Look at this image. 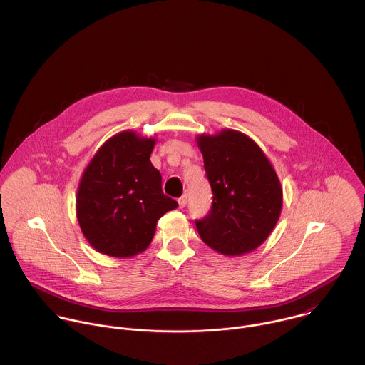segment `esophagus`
<instances>
[{"mask_svg": "<svg viewBox=\"0 0 365 365\" xmlns=\"http://www.w3.org/2000/svg\"><path fill=\"white\" fill-rule=\"evenodd\" d=\"M187 202H188V197H187V195H182L181 198H178V205H180V208H185V207H187Z\"/></svg>", "mask_w": 365, "mask_h": 365, "instance_id": "1", "label": "esophagus"}]
</instances>
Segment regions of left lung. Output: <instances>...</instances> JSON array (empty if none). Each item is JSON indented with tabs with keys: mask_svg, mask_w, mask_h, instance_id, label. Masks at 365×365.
<instances>
[{
	"mask_svg": "<svg viewBox=\"0 0 365 365\" xmlns=\"http://www.w3.org/2000/svg\"><path fill=\"white\" fill-rule=\"evenodd\" d=\"M197 145L213 194L209 215L195 222L201 239L225 256L257 249L282 208V188L271 161L253 139L233 129L198 135Z\"/></svg>",
	"mask_w": 365,
	"mask_h": 365,
	"instance_id": "obj_1",
	"label": "left lung"
}]
</instances>
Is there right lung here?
Listing matches in <instances>:
<instances>
[{
    "label": "right lung",
    "instance_id": "obj_1",
    "mask_svg": "<svg viewBox=\"0 0 365 365\" xmlns=\"http://www.w3.org/2000/svg\"><path fill=\"white\" fill-rule=\"evenodd\" d=\"M155 138L123 130L109 138L86 167L77 195V220L88 243L105 256L126 259L145 252L157 220L178 204L163 194L150 161Z\"/></svg>",
    "mask_w": 365,
    "mask_h": 365
}]
</instances>
